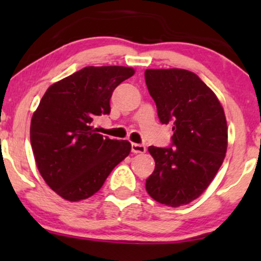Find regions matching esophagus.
<instances>
[{"instance_id":"1","label":"esophagus","mask_w":261,"mask_h":261,"mask_svg":"<svg viewBox=\"0 0 261 261\" xmlns=\"http://www.w3.org/2000/svg\"><path fill=\"white\" fill-rule=\"evenodd\" d=\"M131 151L134 153H145L146 147L145 145H141V143H131Z\"/></svg>"}]
</instances>
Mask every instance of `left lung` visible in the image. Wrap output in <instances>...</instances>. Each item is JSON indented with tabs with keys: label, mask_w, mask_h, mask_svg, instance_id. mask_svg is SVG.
<instances>
[{
	"label": "left lung",
	"mask_w": 261,
	"mask_h": 261,
	"mask_svg": "<svg viewBox=\"0 0 261 261\" xmlns=\"http://www.w3.org/2000/svg\"><path fill=\"white\" fill-rule=\"evenodd\" d=\"M145 80L160 121L174 133L168 147H148L155 167L146 190L163 205H187L207 189L223 163L228 137L223 108L188 70H146Z\"/></svg>",
	"instance_id": "8db88e82"
}]
</instances>
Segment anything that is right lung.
I'll use <instances>...</instances> for the list:
<instances>
[{
    "label": "right lung",
    "mask_w": 261,
    "mask_h": 261,
    "mask_svg": "<svg viewBox=\"0 0 261 261\" xmlns=\"http://www.w3.org/2000/svg\"><path fill=\"white\" fill-rule=\"evenodd\" d=\"M135 73L124 66H88L45 92L31 124L37 167L46 184L68 201L94 195L131 151L92 126L110 113L114 89Z\"/></svg>",
    "instance_id": "add662e5"
}]
</instances>
